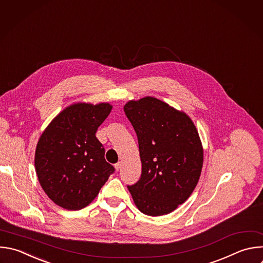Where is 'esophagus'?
I'll list each match as a JSON object with an SVG mask.
<instances>
[{"label":"esophagus","instance_id":"34e87169","mask_svg":"<svg viewBox=\"0 0 263 263\" xmlns=\"http://www.w3.org/2000/svg\"><path fill=\"white\" fill-rule=\"evenodd\" d=\"M115 167H116V170H117V171H120V170H121V168H122V162L117 163V164L115 165Z\"/></svg>","mask_w":263,"mask_h":263}]
</instances>
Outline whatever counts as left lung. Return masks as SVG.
Instances as JSON below:
<instances>
[{
  "mask_svg": "<svg viewBox=\"0 0 263 263\" xmlns=\"http://www.w3.org/2000/svg\"><path fill=\"white\" fill-rule=\"evenodd\" d=\"M124 111L136 132L141 161V177L128 190L144 215H167L198 184L203 165L198 131L186 112L151 96L128 101Z\"/></svg>",
  "mask_w": 263,
  "mask_h": 263,
  "instance_id": "obj_1",
  "label": "left lung"
}]
</instances>
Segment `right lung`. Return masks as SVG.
I'll list each match as a JSON object with an SVG mask.
<instances>
[{"label":"right lung","mask_w":263,"mask_h":263,"mask_svg":"<svg viewBox=\"0 0 263 263\" xmlns=\"http://www.w3.org/2000/svg\"><path fill=\"white\" fill-rule=\"evenodd\" d=\"M111 109L106 102H77L63 109L42 132L35 169L40 186L57 205L68 211L87 206L115 171L96 137Z\"/></svg>","instance_id":"add662e5"}]
</instances>
